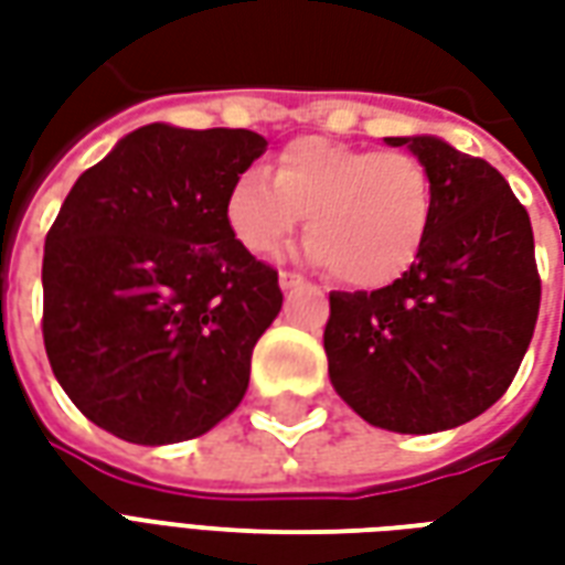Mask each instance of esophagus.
<instances>
[{"instance_id":"34e87169","label":"esophagus","mask_w":565,"mask_h":565,"mask_svg":"<svg viewBox=\"0 0 565 565\" xmlns=\"http://www.w3.org/2000/svg\"><path fill=\"white\" fill-rule=\"evenodd\" d=\"M278 284H281V290H294V287H302V275H296V271H281L278 275Z\"/></svg>"}]
</instances>
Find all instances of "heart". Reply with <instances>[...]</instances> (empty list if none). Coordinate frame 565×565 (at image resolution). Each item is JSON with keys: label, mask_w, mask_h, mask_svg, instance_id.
Here are the masks:
<instances>
[{"label": "heart", "mask_w": 565, "mask_h": 565, "mask_svg": "<svg viewBox=\"0 0 565 565\" xmlns=\"http://www.w3.org/2000/svg\"><path fill=\"white\" fill-rule=\"evenodd\" d=\"M433 209V178L412 153L302 136L278 150L271 181L238 174L223 214L254 257L275 254L306 214L308 257L348 287H381L417 259Z\"/></svg>", "instance_id": "1"}]
</instances>
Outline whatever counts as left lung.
<instances>
[{"label":"left lung","instance_id":"8db88e82","mask_svg":"<svg viewBox=\"0 0 565 565\" xmlns=\"http://www.w3.org/2000/svg\"><path fill=\"white\" fill-rule=\"evenodd\" d=\"M408 145L433 178V223L387 287L330 294L323 348L332 387L393 433H438L497 403L533 339L542 278L530 214L481 157L433 136Z\"/></svg>","mask_w":565,"mask_h":565}]
</instances>
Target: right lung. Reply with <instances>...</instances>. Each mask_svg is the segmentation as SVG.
Returning <instances> with one entry per match:
<instances>
[{
  "label": "right lung",
  "mask_w": 565,
  "mask_h": 565,
  "mask_svg": "<svg viewBox=\"0 0 565 565\" xmlns=\"http://www.w3.org/2000/svg\"><path fill=\"white\" fill-rule=\"evenodd\" d=\"M263 150L250 129L148 124L68 190L44 238V351L111 436L186 441L242 403L284 294L223 205Z\"/></svg>",
  "instance_id": "add662e5"
}]
</instances>
